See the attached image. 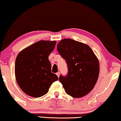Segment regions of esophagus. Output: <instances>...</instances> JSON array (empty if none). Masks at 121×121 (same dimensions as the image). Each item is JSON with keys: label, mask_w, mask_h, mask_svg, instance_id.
<instances>
[{"label": "esophagus", "mask_w": 121, "mask_h": 121, "mask_svg": "<svg viewBox=\"0 0 121 121\" xmlns=\"http://www.w3.org/2000/svg\"><path fill=\"white\" fill-rule=\"evenodd\" d=\"M56 75H57V76H58V77H59V76H60V73H59V72H57V73H56Z\"/></svg>", "instance_id": "34e87169"}]
</instances>
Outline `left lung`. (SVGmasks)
<instances>
[{"label": "left lung", "mask_w": 121, "mask_h": 121, "mask_svg": "<svg viewBox=\"0 0 121 121\" xmlns=\"http://www.w3.org/2000/svg\"><path fill=\"white\" fill-rule=\"evenodd\" d=\"M57 49L68 65L66 75L59 77L66 93L74 98L88 94L95 85L99 73V61L92 50L86 44L69 39L60 41Z\"/></svg>", "instance_id": "1"}]
</instances>
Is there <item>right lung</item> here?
Here are the masks:
<instances>
[{
    "instance_id": "add662e5",
    "label": "right lung",
    "mask_w": 121,
    "mask_h": 121,
    "mask_svg": "<svg viewBox=\"0 0 121 121\" xmlns=\"http://www.w3.org/2000/svg\"><path fill=\"white\" fill-rule=\"evenodd\" d=\"M56 43L39 41L23 50L16 58L17 82L22 91L30 97L39 98L47 94L52 84L59 79L51 73L48 60Z\"/></svg>"
}]
</instances>
